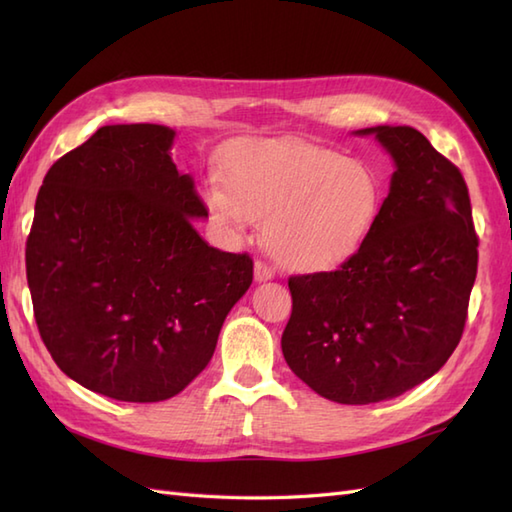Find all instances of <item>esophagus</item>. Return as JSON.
Wrapping results in <instances>:
<instances>
[{"label": "esophagus", "instance_id": "1", "mask_svg": "<svg viewBox=\"0 0 512 512\" xmlns=\"http://www.w3.org/2000/svg\"><path fill=\"white\" fill-rule=\"evenodd\" d=\"M275 277V270L266 262H255V281H268Z\"/></svg>", "mask_w": 512, "mask_h": 512}]
</instances>
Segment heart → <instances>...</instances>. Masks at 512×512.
I'll return each mask as SVG.
<instances>
[{
	"mask_svg": "<svg viewBox=\"0 0 512 512\" xmlns=\"http://www.w3.org/2000/svg\"><path fill=\"white\" fill-rule=\"evenodd\" d=\"M211 215L244 235L264 220L281 266L312 273L345 262L372 231L380 184L365 162L299 140H246L226 158L224 182L204 187Z\"/></svg>",
	"mask_w": 512,
	"mask_h": 512,
	"instance_id": "obj_1",
	"label": "heart"
}]
</instances>
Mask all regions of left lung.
I'll list each match as a JSON object with an SVG mask.
<instances>
[{
	"instance_id": "left-lung-1",
	"label": "left lung",
	"mask_w": 512,
	"mask_h": 512,
	"mask_svg": "<svg viewBox=\"0 0 512 512\" xmlns=\"http://www.w3.org/2000/svg\"><path fill=\"white\" fill-rule=\"evenodd\" d=\"M396 162L372 231L332 273L288 279V367L341 405L396 398L458 347L477 275V235L460 169L418 129L380 125Z\"/></svg>"
}]
</instances>
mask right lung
I'll return each mask as SVG.
<instances>
[{"label": "right lung", "mask_w": 512, "mask_h": 512, "mask_svg": "<svg viewBox=\"0 0 512 512\" xmlns=\"http://www.w3.org/2000/svg\"><path fill=\"white\" fill-rule=\"evenodd\" d=\"M165 125H105L43 178L26 242L35 321L54 363L123 402L180 394L215 352L253 259L209 246Z\"/></svg>", "instance_id": "obj_1"}]
</instances>
